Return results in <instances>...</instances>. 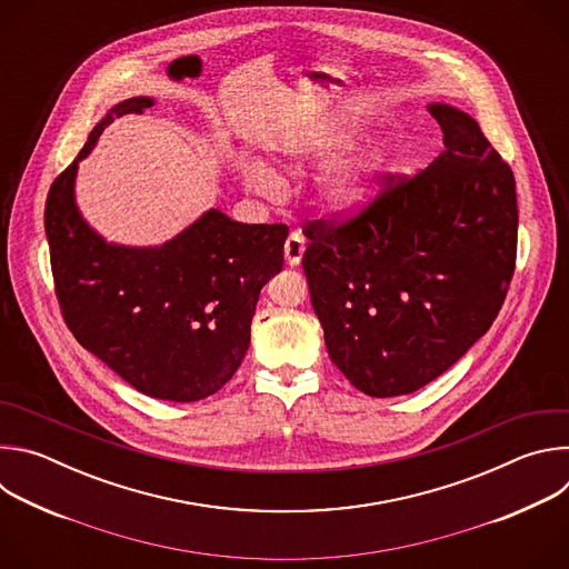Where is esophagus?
Instances as JSON below:
<instances>
[{"label": "esophagus", "mask_w": 569, "mask_h": 569, "mask_svg": "<svg viewBox=\"0 0 569 569\" xmlns=\"http://www.w3.org/2000/svg\"><path fill=\"white\" fill-rule=\"evenodd\" d=\"M303 250H306V242H303V236L299 231H292L286 240L283 246V254H286V263L290 268L299 266L301 263V257H303Z\"/></svg>", "instance_id": "34e87169"}]
</instances>
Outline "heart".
<instances>
[{
    "label": "heart",
    "mask_w": 569,
    "mask_h": 569,
    "mask_svg": "<svg viewBox=\"0 0 569 569\" xmlns=\"http://www.w3.org/2000/svg\"><path fill=\"white\" fill-rule=\"evenodd\" d=\"M353 139V126L342 117H331L323 121L317 132L308 139H292L279 146V157L288 167L303 164H323L333 159L340 150H345ZM373 171H376V154L373 150H358L353 157L338 161L317 180L315 200L336 218H351L360 213L373 193ZM242 184L252 193L270 196L279 189V178L263 164H252L242 169Z\"/></svg>",
    "instance_id": "1"
}]
</instances>
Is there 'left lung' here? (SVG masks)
<instances>
[{"mask_svg":"<svg viewBox=\"0 0 569 569\" xmlns=\"http://www.w3.org/2000/svg\"><path fill=\"white\" fill-rule=\"evenodd\" d=\"M428 112L446 150L345 224L310 222L303 272L331 360L367 396L421 389L498 317L516 266V180L477 121Z\"/></svg>","mask_w":569,"mask_h":569,"instance_id":"obj_1","label":"left lung"}]
</instances>
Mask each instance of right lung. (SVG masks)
<instances>
[{"label": "right lung", "mask_w": 569, "mask_h": 569, "mask_svg": "<svg viewBox=\"0 0 569 569\" xmlns=\"http://www.w3.org/2000/svg\"><path fill=\"white\" fill-rule=\"evenodd\" d=\"M152 106L150 97L126 99L94 126L49 189L44 231L73 338L137 391L193 402L216 393L246 358L261 288L283 268L288 227L209 209L161 246L106 240L76 204L78 164L114 117Z\"/></svg>", "instance_id": "1"}]
</instances>
